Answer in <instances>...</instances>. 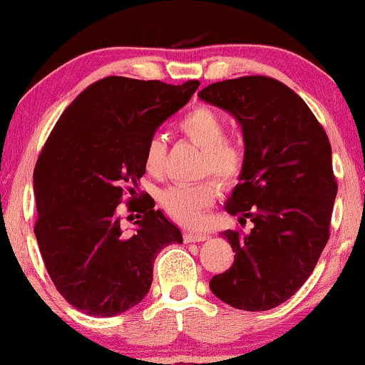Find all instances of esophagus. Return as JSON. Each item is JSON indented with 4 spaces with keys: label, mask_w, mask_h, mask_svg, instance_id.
I'll list each match as a JSON object with an SVG mask.
<instances>
[{
    "label": "esophagus",
    "mask_w": 365,
    "mask_h": 365,
    "mask_svg": "<svg viewBox=\"0 0 365 365\" xmlns=\"http://www.w3.org/2000/svg\"><path fill=\"white\" fill-rule=\"evenodd\" d=\"M207 238L202 232H183V240L185 242H204Z\"/></svg>",
    "instance_id": "34e87169"
}]
</instances>
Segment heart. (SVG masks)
<instances>
[{
	"mask_svg": "<svg viewBox=\"0 0 365 365\" xmlns=\"http://www.w3.org/2000/svg\"><path fill=\"white\" fill-rule=\"evenodd\" d=\"M178 128L188 140L204 150L202 173H212L221 182L232 183L240 177L245 166V148L242 140L226 135V121L211 106L192 108L178 121ZM166 142L159 133L149 137L144 148L145 170L159 175L165 168ZM217 185L212 180L197 183L171 185L161 194L165 211L183 225H195L202 217L204 209L215 202Z\"/></svg>",
	"mask_w": 365,
	"mask_h": 365,
	"instance_id": "obj_1",
	"label": "heart"
}]
</instances>
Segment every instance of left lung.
<instances>
[{"label":"left lung","instance_id":"8db88e82","mask_svg":"<svg viewBox=\"0 0 365 365\" xmlns=\"http://www.w3.org/2000/svg\"><path fill=\"white\" fill-rule=\"evenodd\" d=\"M197 96L240 121L247 158L226 211L254 223L249 233H221L235 259L209 287L232 307L269 311L302 287L328 244L338 190L329 139L304 99L276 78H230Z\"/></svg>","mask_w":365,"mask_h":365}]
</instances>
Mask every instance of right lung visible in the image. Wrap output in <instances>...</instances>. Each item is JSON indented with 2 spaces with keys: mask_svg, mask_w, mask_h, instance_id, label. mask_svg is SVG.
I'll return each mask as SVG.
<instances>
[{
  "mask_svg": "<svg viewBox=\"0 0 365 365\" xmlns=\"http://www.w3.org/2000/svg\"><path fill=\"white\" fill-rule=\"evenodd\" d=\"M199 86L101 78L49 133L34 168V233L54 287L81 312L111 317L132 309L148 295L163 247L182 244L177 226L154 211L150 197L137 199V188L149 137ZM125 195L140 212L133 236L119 225Z\"/></svg>",
  "mask_w": 365,
  "mask_h": 365,
  "instance_id": "add662e5",
  "label": "right lung"
}]
</instances>
